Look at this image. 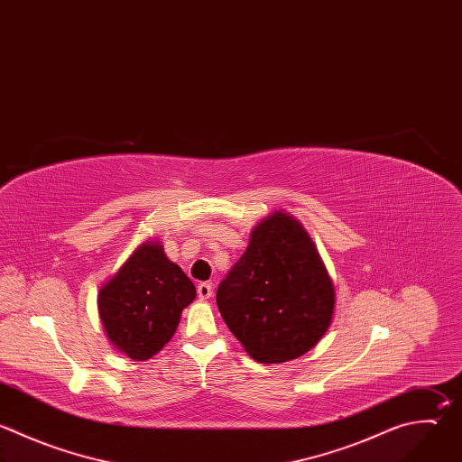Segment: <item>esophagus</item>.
<instances>
[{
  "label": "esophagus",
  "instance_id": "1",
  "mask_svg": "<svg viewBox=\"0 0 462 462\" xmlns=\"http://www.w3.org/2000/svg\"><path fill=\"white\" fill-rule=\"evenodd\" d=\"M212 291H214V286H212L210 282H201V284L198 286V295H199L201 300L210 299V297H212Z\"/></svg>",
  "mask_w": 462,
  "mask_h": 462
}]
</instances>
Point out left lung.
Wrapping results in <instances>:
<instances>
[{"mask_svg": "<svg viewBox=\"0 0 462 462\" xmlns=\"http://www.w3.org/2000/svg\"><path fill=\"white\" fill-rule=\"evenodd\" d=\"M216 300L246 354L257 363L277 365L304 356L327 334L336 286L300 221L275 210L252 228Z\"/></svg>", "mask_w": 462, "mask_h": 462, "instance_id": "left-lung-1", "label": "left lung"}]
</instances>
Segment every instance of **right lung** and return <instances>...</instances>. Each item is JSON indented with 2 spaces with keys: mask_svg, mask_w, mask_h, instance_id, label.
Listing matches in <instances>:
<instances>
[{
  "mask_svg": "<svg viewBox=\"0 0 462 462\" xmlns=\"http://www.w3.org/2000/svg\"><path fill=\"white\" fill-rule=\"evenodd\" d=\"M194 299V282L150 237L99 288L97 310L110 345L132 361H148L174 337Z\"/></svg>",
  "mask_w": 462,
  "mask_h": 462,
  "instance_id": "1",
  "label": "right lung"
}]
</instances>
